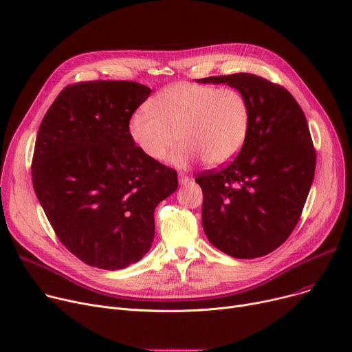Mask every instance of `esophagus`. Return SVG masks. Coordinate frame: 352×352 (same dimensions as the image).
<instances>
[{
    "label": "esophagus",
    "instance_id": "34e87169",
    "mask_svg": "<svg viewBox=\"0 0 352 352\" xmlns=\"http://www.w3.org/2000/svg\"><path fill=\"white\" fill-rule=\"evenodd\" d=\"M190 179H191V178H190L187 174H182V173H179V175H178V181H179L181 186H186V184H187Z\"/></svg>",
    "mask_w": 352,
    "mask_h": 352
}]
</instances>
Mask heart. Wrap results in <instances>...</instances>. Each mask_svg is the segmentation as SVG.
I'll use <instances>...</instances> for the list:
<instances>
[{"label":"heart","mask_w":352,"mask_h":352,"mask_svg":"<svg viewBox=\"0 0 352 352\" xmlns=\"http://www.w3.org/2000/svg\"><path fill=\"white\" fill-rule=\"evenodd\" d=\"M148 109L131 116L128 131L155 162L168 158L181 140L175 164L201 158L210 166L224 165L241 151L250 133V101L234 87L175 82L157 92Z\"/></svg>","instance_id":"b5f03b06"}]
</instances>
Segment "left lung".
<instances>
[{
  "instance_id": "obj_1",
  "label": "left lung",
  "mask_w": 352,
  "mask_h": 352,
  "mask_svg": "<svg viewBox=\"0 0 352 352\" xmlns=\"http://www.w3.org/2000/svg\"><path fill=\"white\" fill-rule=\"evenodd\" d=\"M201 82L238 88L251 105L250 133L239 154L195 177L204 194L202 227L210 243L230 256H264L297 226L316 173L305 114L284 87L255 74Z\"/></svg>"
}]
</instances>
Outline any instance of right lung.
Returning a JSON list of instances; mask_svg holds the SVG:
<instances>
[{
  "instance_id": "obj_1",
  "label": "right lung",
  "mask_w": 352,
  "mask_h": 352,
  "mask_svg": "<svg viewBox=\"0 0 352 352\" xmlns=\"http://www.w3.org/2000/svg\"><path fill=\"white\" fill-rule=\"evenodd\" d=\"M150 94L134 81L67 85L36 134V198L63 245L91 267L140 261L153 244L155 207L178 187L177 171L145 157L128 131Z\"/></svg>"
}]
</instances>
